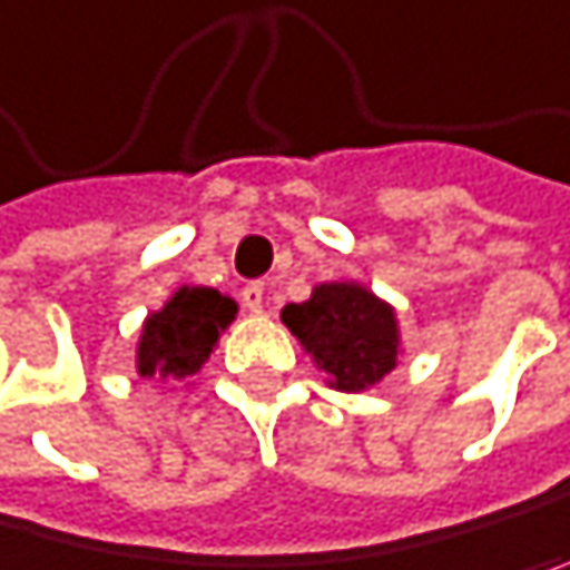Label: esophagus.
<instances>
[{
    "label": "esophagus",
    "mask_w": 570,
    "mask_h": 570,
    "mask_svg": "<svg viewBox=\"0 0 570 570\" xmlns=\"http://www.w3.org/2000/svg\"><path fill=\"white\" fill-rule=\"evenodd\" d=\"M239 299L249 313H264V282H249Z\"/></svg>",
    "instance_id": "1"
}]
</instances>
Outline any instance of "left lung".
<instances>
[{"mask_svg":"<svg viewBox=\"0 0 570 570\" xmlns=\"http://www.w3.org/2000/svg\"><path fill=\"white\" fill-rule=\"evenodd\" d=\"M282 321L334 391L360 394L399 366L402 331L394 306L360 282H324L306 303H288Z\"/></svg>","mask_w":570,"mask_h":570,"instance_id":"1","label":"left lung"}]
</instances>
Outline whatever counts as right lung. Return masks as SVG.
<instances>
[{
	"label": "right lung",
	"instance_id": "1",
	"mask_svg": "<svg viewBox=\"0 0 570 570\" xmlns=\"http://www.w3.org/2000/svg\"><path fill=\"white\" fill-rule=\"evenodd\" d=\"M236 313V299L222 296L218 288H176L161 309L147 313L137 342V373L158 381H186L200 373Z\"/></svg>",
	"mask_w": 570,
	"mask_h": 570
}]
</instances>
